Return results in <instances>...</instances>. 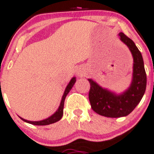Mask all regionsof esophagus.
<instances>
[{"mask_svg": "<svg viewBox=\"0 0 154 154\" xmlns=\"http://www.w3.org/2000/svg\"><path fill=\"white\" fill-rule=\"evenodd\" d=\"M77 75H79V77H83L84 75H85V72L83 70H79L77 71Z\"/></svg>", "mask_w": 154, "mask_h": 154, "instance_id": "1", "label": "esophagus"}]
</instances>
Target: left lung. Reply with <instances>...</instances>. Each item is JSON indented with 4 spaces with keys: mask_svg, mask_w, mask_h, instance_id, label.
<instances>
[{
    "mask_svg": "<svg viewBox=\"0 0 154 154\" xmlns=\"http://www.w3.org/2000/svg\"><path fill=\"white\" fill-rule=\"evenodd\" d=\"M119 37L129 48L133 57L132 79L128 89L116 94L103 88L92 79H88L90 83L89 99L91 108L98 114L109 118L129 115L139 104L146 89V73L140 51L132 40L123 32H119Z\"/></svg>",
    "mask_w": 154,
    "mask_h": 154,
    "instance_id": "left-lung-1",
    "label": "left lung"
}]
</instances>
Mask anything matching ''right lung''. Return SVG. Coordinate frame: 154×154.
I'll use <instances>...</instances> for the list:
<instances>
[{"label":"right lung","mask_w":154,"mask_h":154,"mask_svg":"<svg viewBox=\"0 0 154 154\" xmlns=\"http://www.w3.org/2000/svg\"><path fill=\"white\" fill-rule=\"evenodd\" d=\"M75 82H76V78L72 77L71 80L70 81L68 86L65 88V90L64 91V94L63 95V97H62L61 102H60V106H59L58 109L57 110V111L55 112L54 114H52L51 116L48 117L47 119H45L44 120L41 121H37V122H32V121H28L26 120V119L22 118V117L20 116V118L22 119L24 122H27V123L33 124V125H38V126H44V125H49V124H54L55 122H58L60 119H62L63 116V108H64V103H65V97H66L67 94H68L69 91H70V89H72V87L73 86L74 84H75Z\"/></svg>","instance_id":"add662e5"}]
</instances>
